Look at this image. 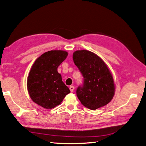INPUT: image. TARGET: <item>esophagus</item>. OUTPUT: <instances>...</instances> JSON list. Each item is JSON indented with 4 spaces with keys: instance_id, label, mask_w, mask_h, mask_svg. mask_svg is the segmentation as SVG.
Segmentation results:
<instances>
[{
    "instance_id": "esophagus-1",
    "label": "esophagus",
    "mask_w": 146,
    "mask_h": 146,
    "mask_svg": "<svg viewBox=\"0 0 146 146\" xmlns=\"http://www.w3.org/2000/svg\"><path fill=\"white\" fill-rule=\"evenodd\" d=\"M69 88H70V90L71 92H73V90H74V86H70Z\"/></svg>"
}]
</instances>
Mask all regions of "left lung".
I'll return each instance as SVG.
<instances>
[{"instance_id":"obj_1","label":"left lung","mask_w":146,"mask_h":146,"mask_svg":"<svg viewBox=\"0 0 146 146\" xmlns=\"http://www.w3.org/2000/svg\"><path fill=\"white\" fill-rule=\"evenodd\" d=\"M73 60L84 77L83 86L76 90L81 103L92 110L109 104L114 96L115 86L106 63L98 55L87 50L74 52Z\"/></svg>"}]
</instances>
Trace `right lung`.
Masks as SVG:
<instances>
[{"label":"right lung","mask_w":146,"mask_h":146,"mask_svg":"<svg viewBox=\"0 0 146 146\" xmlns=\"http://www.w3.org/2000/svg\"><path fill=\"white\" fill-rule=\"evenodd\" d=\"M67 55L68 52L64 50L48 51L33 65L27 78V89L31 99L37 105L52 109L60 105L70 92L57 71Z\"/></svg>","instance_id":"right-lung-1"}]
</instances>
